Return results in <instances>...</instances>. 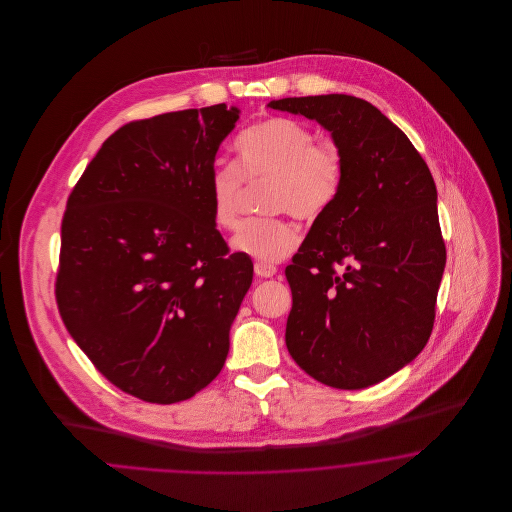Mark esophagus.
<instances>
[{
    "label": "esophagus",
    "mask_w": 512,
    "mask_h": 512,
    "mask_svg": "<svg viewBox=\"0 0 512 512\" xmlns=\"http://www.w3.org/2000/svg\"><path fill=\"white\" fill-rule=\"evenodd\" d=\"M255 274L259 278H272L276 274V267L268 263H255Z\"/></svg>",
    "instance_id": "esophagus-1"
}]
</instances>
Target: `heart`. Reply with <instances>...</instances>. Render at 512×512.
<instances>
[{"label":"heart","instance_id":"obj_1","mask_svg":"<svg viewBox=\"0 0 512 512\" xmlns=\"http://www.w3.org/2000/svg\"><path fill=\"white\" fill-rule=\"evenodd\" d=\"M238 165L222 163L209 176L211 217L220 230H234L240 222L245 184H267L261 207L267 215L290 213L297 220H315L340 192L343 159L330 142L303 122L272 117L257 122L238 136ZM299 242L295 226L282 217L245 222L234 236L238 253L259 261L278 263Z\"/></svg>","mask_w":512,"mask_h":512}]
</instances>
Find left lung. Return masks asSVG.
Listing matches in <instances>:
<instances>
[{"mask_svg": "<svg viewBox=\"0 0 512 512\" xmlns=\"http://www.w3.org/2000/svg\"><path fill=\"white\" fill-rule=\"evenodd\" d=\"M267 107L317 121L343 159L340 192L286 267L288 351L318 382L363 390L414 361L432 334L445 268L434 178L405 132L365 99Z\"/></svg>", "mask_w": 512, "mask_h": 512, "instance_id": "8db88e82", "label": "left lung"}]
</instances>
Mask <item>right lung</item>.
Masks as SVG:
<instances>
[{"label": "right lung", "mask_w": 512, "mask_h": 512, "mask_svg": "<svg viewBox=\"0 0 512 512\" xmlns=\"http://www.w3.org/2000/svg\"><path fill=\"white\" fill-rule=\"evenodd\" d=\"M238 119L219 103L124 124L67 201L59 313L99 372L147 403L190 399L219 376L253 280L207 192Z\"/></svg>", "instance_id": "add662e5"}]
</instances>
